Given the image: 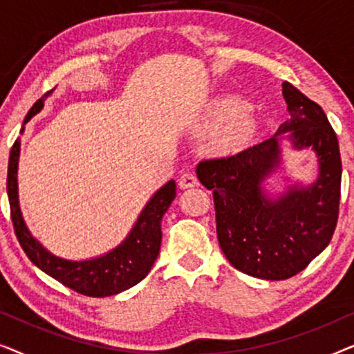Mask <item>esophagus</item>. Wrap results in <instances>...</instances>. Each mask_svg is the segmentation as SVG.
I'll return each mask as SVG.
<instances>
[{
	"instance_id": "esophagus-1",
	"label": "esophagus",
	"mask_w": 354,
	"mask_h": 354,
	"mask_svg": "<svg viewBox=\"0 0 354 354\" xmlns=\"http://www.w3.org/2000/svg\"><path fill=\"white\" fill-rule=\"evenodd\" d=\"M198 177L195 176V172H183L180 178H178V185L180 188H190V187H196L198 185Z\"/></svg>"
}]
</instances>
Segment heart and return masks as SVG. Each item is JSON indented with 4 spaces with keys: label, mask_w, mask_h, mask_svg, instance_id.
Instances as JSON below:
<instances>
[{
    "label": "heart",
    "mask_w": 354,
    "mask_h": 354,
    "mask_svg": "<svg viewBox=\"0 0 354 354\" xmlns=\"http://www.w3.org/2000/svg\"><path fill=\"white\" fill-rule=\"evenodd\" d=\"M206 125L219 129L216 143L221 149H234L251 137L254 119L245 109V103L235 96H222L211 103L206 114Z\"/></svg>",
    "instance_id": "1"
}]
</instances>
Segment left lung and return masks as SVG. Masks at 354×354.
<instances>
[{
    "instance_id": "8db88e82",
    "label": "left lung",
    "mask_w": 354,
    "mask_h": 354,
    "mask_svg": "<svg viewBox=\"0 0 354 354\" xmlns=\"http://www.w3.org/2000/svg\"><path fill=\"white\" fill-rule=\"evenodd\" d=\"M294 146L318 154L319 177L311 187H292L272 201L262 182L279 162L277 135L230 156L203 159L200 182L212 190L221 250L240 272L266 280L293 277L330 243L338 221L342 159L338 140L321 106L283 84ZM278 134V133H277Z\"/></svg>"
}]
</instances>
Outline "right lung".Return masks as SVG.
I'll use <instances>...</instances> for the list:
<instances>
[{"instance_id": "add662e5", "label": "right lung", "mask_w": 354, "mask_h": 354, "mask_svg": "<svg viewBox=\"0 0 354 354\" xmlns=\"http://www.w3.org/2000/svg\"><path fill=\"white\" fill-rule=\"evenodd\" d=\"M51 91L53 90L46 91L40 100L35 101V104L27 113L24 124L28 122L37 113H40L43 101L48 95H51ZM19 151H21V142L16 140L11 153H9L8 198L9 206H11L14 232H16L19 243L28 259L50 277L56 279L57 282L77 293L85 295V297H113V295H118L142 282L151 270L159 254L162 239L161 219L177 195L176 182L169 180L166 185L154 193V196L140 214L138 221L135 222L132 232L118 248L101 258L90 261H66L53 256L50 251L43 248L30 235L22 219L17 198Z\"/></svg>"}]
</instances>
